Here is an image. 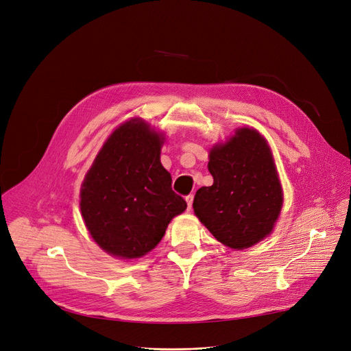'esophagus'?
Masks as SVG:
<instances>
[{
    "instance_id": "34e87169",
    "label": "esophagus",
    "mask_w": 351,
    "mask_h": 351,
    "mask_svg": "<svg viewBox=\"0 0 351 351\" xmlns=\"http://www.w3.org/2000/svg\"><path fill=\"white\" fill-rule=\"evenodd\" d=\"M185 201H186L188 209H191V208H192V202H193V195H192V193H191V195H188V197L185 198Z\"/></svg>"
}]
</instances>
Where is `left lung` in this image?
<instances>
[{"label":"left lung","mask_w":351,"mask_h":351,"mask_svg":"<svg viewBox=\"0 0 351 351\" xmlns=\"http://www.w3.org/2000/svg\"><path fill=\"white\" fill-rule=\"evenodd\" d=\"M213 185L193 198V212L213 237L245 250L267 237L279 219L283 191L266 139L254 128H239L209 152Z\"/></svg>","instance_id":"1"}]
</instances>
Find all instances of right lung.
I'll use <instances>...</instances> for the list:
<instances>
[{
  "mask_svg": "<svg viewBox=\"0 0 351 351\" xmlns=\"http://www.w3.org/2000/svg\"><path fill=\"white\" fill-rule=\"evenodd\" d=\"M165 136L141 119L104 142L81 188V212L92 239L107 254L134 259L163 239L171 219L186 209L160 163Z\"/></svg>",
  "mask_w": 351,
  "mask_h": 351,
  "instance_id": "1",
  "label": "right lung"
}]
</instances>
